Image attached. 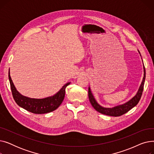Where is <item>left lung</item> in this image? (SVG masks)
Listing matches in <instances>:
<instances>
[{"label": "left lung", "mask_w": 154, "mask_h": 154, "mask_svg": "<svg viewBox=\"0 0 154 154\" xmlns=\"http://www.w3.org/2000/svg\"><path fill=\"white\" fill-rule=\"evenodd\" d=\"M140 53V52H139ZM143 71H144V77L143 78L142 82L140 86L139 89L138 91V92L134 97L129 100L128 102H126L125 103H124L120 106H116L113 108H104L102 106H100L97 102H96L95 99H94V96L91 92L90 87H88V99H89L90 102L92 107L97 112L101 113L102 114L107 115L109 116H113V117H119L120 116H122L123 114H125L127 112H128L131 109L134 107L135 106H137V103H139V100H140L141 96L142 95L143 90V85L145 82V67L143 66Z\"/></svg>", "instance_id": "obj_1"}]
</instances>
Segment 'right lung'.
I'll use <instances>...</instances> for the list:
<instances>
[{"mask_svg": "<svg viewBox=\"0 0 154 154\" xmlns=\"http://www.w3.org/2000/svg\"><path fill=\"white\" fill-rule=\"evenodd\" d=\"M9 79L12 96L15 102L22 108L36 114H46L57 109L63 100L65 93H66V88L70 84V82L65 84L61 89L54 96L45 99H37L26 97L19 94L16 90L12 82L9 72Z\"/></svg>", "mask_w": 154, "mask_h": 154, "instance_id": "1", "label": "right lung"}]
</instances>
